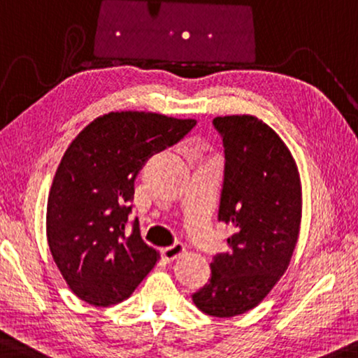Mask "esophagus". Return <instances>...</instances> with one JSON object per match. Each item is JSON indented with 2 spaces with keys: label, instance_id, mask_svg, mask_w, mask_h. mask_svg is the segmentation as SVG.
Listing matches in <instances>:
<instances>
[{
  "label": "esophagus",
  "instance_id": "obj_1",
  "mask_svg": "<svg viewBox=\"0 0 358 358\" xmlns=\"http://www.w3.org/2000/svg\"><path fill=\"white\" fill-rule=\"evenodd\" d=\"M183 252H185V245L182 244V242H175L173 245L162 249V257H164L166 262H171V260H175L178 255H182Z\"/></svg>",
  "mask_w": 358,
  "mask_h": 358
}]
</instances>
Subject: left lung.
Instances as JSON below:
<instances>
[{"instance_id":"8db88e82","label":"left lung","mask_w":358,"mask_h":358,"mask_svg":"<svg viewBox=\"0 0 358 358\" xmlns=\"http://www.w3.org/2000/svg\"><path fill=\"white\" fill-rule=\"evenodd\" d=\"M224 145L219 221L232 229L231 250L211 262V276L192 294L209 316L255 308L288 268L301 222V185L283 141L254 116L213 119Z\"/></svg>"}]
</instances>
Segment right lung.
<instances>
[{
  "label": "right lung",
  "mask_w": 358,
  "mask_h": 358,
  "mask_svg": "<svg viewBox=\"0 0 358 358\" xmlns=\"http://www.w3.org/2000/svg\"><path fill=\"white\" fill-rule=\"evenodd\" d=\"M194 119L122 111L94 119L66 149L47 201V241L71 292L93 306L129 298L159 254L131 221L134 182L152 155L180 142Z\"/></svg>",
  "instance_id": "obj_1"
}]
</instances>
